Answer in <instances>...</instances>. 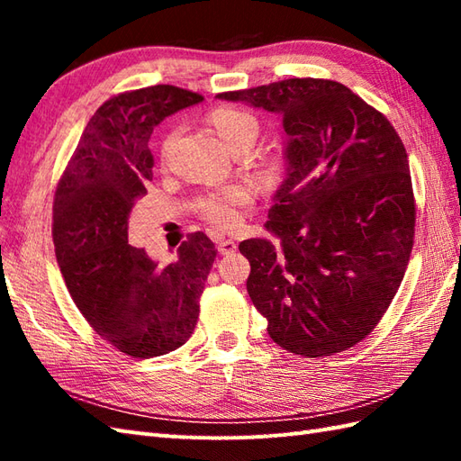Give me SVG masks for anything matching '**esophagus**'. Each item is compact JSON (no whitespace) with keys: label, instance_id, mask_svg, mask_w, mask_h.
<instances>
[{"label":"esophagus","instance_id":"esophagus-1","mask_svg":"<svg viewBox=\"0 0 461 461\" xmlns=\"http://www.w3.org/2000/svg\"><path fill=\"white\" fill-rule=\"evenodd\" d=\"M218 251L221 253V256H230V253H233L238 249V246H236V241L233 240H228V238H218Z\"/></svg>","mask_w":461,"mask_h":461}]
</instances>
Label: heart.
Listing matches in <instances>:
<instances>
[{"label":"heart","instance_id":"heart-1","mask_svg":"<svg viewBox=\"0 0 461 461\" xmlns=\"http://www.w3.org/2000/svg\"><path fill=\"white\" fill-rule=\"evenodd\" d=\"M208 121L220 140L228 146L233 152L241 146H248L256 142L259 134V121L249 111L240 109V106L221 104L210 111ZM176 140V131H168L164 134L160 142V154L162 158L170 154ZM251 202V192L246 185H228L220 192H213L203 195L198 202V210L205 220L218 225V228H233L240 221V208Z\"/></svg>","mask_w":461,"mask_h":461}]
</instances>
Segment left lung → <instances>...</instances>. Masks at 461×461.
<instances>
[{
  "label": "left lung",
  "mask_w": 461,
  "mask_h": 461,
  "mask_svg": "<svg viewBox=\"0 0 461 461\" xmlns=\"http://www.w3.org/2000/svg\"><path fill=\"white\" fill-rule=\"evenodd\" d=\"M218 99L279 114L287 136V176L266 223L279 243H240L269 337L309 358L355 347L393 303L414 246L402 140L337 81L285 79Z\"/></svg>",
  "instance_id": "1"
}]
</instances>
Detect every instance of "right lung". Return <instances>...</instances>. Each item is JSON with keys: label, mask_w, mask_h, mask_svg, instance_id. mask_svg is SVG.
Masks as SVG:
<instances>
[{"label": "right lung", "mask_w": 461, "mask_h": 461, "mask_svg": "<svg viewBox=\"0 0 461 461\" xmlns=\"http://www.w3.org/2000/svg\"><path fill=\"white\" fill-rule=\"evenodd\" d=\"M202 101L172 85L113 96L86 122L55 192V256L71 299L96 335L134 358L166 355L192 337L218 253L195 231L160 267L129 243L131 212L152 180L154 126Z\"/></svg>", "instance_id": "add662e5"}]
</instances>
